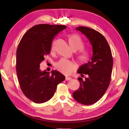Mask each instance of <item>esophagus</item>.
<instances>
[{"instance_id": "esophagus-1", "label": "esophagus", "mask_w": 129, "mask_h": 129, "mask_svg": "<svg viewBox=\"0 0 129 129\" xmlns=\"http://www.w3.org/2000/svg\"><path fill=\"white\" fill-rule=\"evenodd\" d=\"M70 80H71V78L70 77H65V80L66 81H69Z\"/></svg>"}]
</instances>
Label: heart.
Returning <instances> with one entry per match:
<instances>
[{
    "mask_svg": "<svg viewBox=\"0 0 129 129\" xmlns=\"http://www.w3.org/2000/svg\"><path fill=\"white\" fill-rule=\"evenodd\" d=\"M68 41L70 46L74 51L79 50L76 55L77 60L80 64H86L90 60L91 54L88 50L83 49L84 42L79 35L72 34L68 35ZM55 50V42L53 41L51 46V52ZM54 67L56 70L64 75H69L75 68V64L69 60L61 59L55 63Z\"/></svg>",
    "mask_w": 129,
    "mask_h": 129,
    "instance_id": "1",
    "label": "heart"
}]
</instances>
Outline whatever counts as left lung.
Here are the masks:
<instances>
[{
    "mask_svg": "<svg viewBox=\"0 0 129 129\" xmlns=\"http://www.w3.org/2000/svg\"><path fill=\"white\" fill-rule=\"evenodd\" d=\"M88 39L92 46L93 55L87 64L81 66L77 73L79 88L73 95L79 103L90 105L102 97L111 80L113 65L112 52L106 39L101 33L85 26L76 28ZM85 76V79L82 78Z\"/></svg>",
    "mask_w": 129,
    "mask_h": 129,
    "instance_id": "obj_1",
    "label": "left lung"
}]
</instances>
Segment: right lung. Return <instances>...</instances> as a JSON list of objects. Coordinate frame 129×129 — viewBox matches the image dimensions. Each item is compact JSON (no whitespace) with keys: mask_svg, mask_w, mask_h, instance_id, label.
<instances>
[{"mask_svg":"<svg viewBox=\"0 0 129 129\" xmlns=\"http://www.w3.org/2000/svg\"><path fill=\"white\" fill-rule=\"evenodd\" d=\"M65 25L39 24L23 36L16 51V72L20 88L26 97L36 103L52 98L59 83L65 77L56 70L52 74L41 71L40 64L50 53L54 37Z\"/></svg>","mask_w":129,"mask_h":129,"instance_id":"right-lung-1","label":"right lung"}]
</instances>
